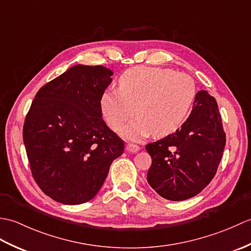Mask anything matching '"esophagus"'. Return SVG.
I'll return each instance as SVG.
<instances>
[{
  "mask_svg": "<svg viewBox=\"0 0 251 251\" xmlns=\"http://www.w3.org/2000/svg\"><path fill=\"white\" fill-rule=\"evenodd\" d=\"M126 150L130 153H137L140 150V148L137 145H134V143H128V145L126 146Z\"/></svg>",
  "mask_w": 251,
  "mask_h": 251,
  "instance_id": "1",
  "label": "esophagus"
}]
</instances>
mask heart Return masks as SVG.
Instances as JSON below:
<instances>
[{
    "label": "heart",
    "mask_w": 251,
    "mask_h": 251,
    "mask_svg": "<svg viewBox=\"0 0 251 251\" xmlns=\"http://www.w3.org/2000/svg\"><path fill=\"white\" fill-rule=\"evenodd\" d=\"M196 96L195 83L185 73L172 69L136 67L123 74L120 88L101 96V111L108 125L119 130L135 114L137 119L122 130L129 140H140L154 132L173 134L188 119Z\"/></svg>",
    "instance_id": "obj_1"
}]
</instances>
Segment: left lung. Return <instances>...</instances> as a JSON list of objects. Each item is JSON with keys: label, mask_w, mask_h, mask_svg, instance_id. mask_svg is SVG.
<instances>
[{"label": "left lung", "mask_w": 251, "mask_h": 251, "mask_svg": "<svg viewBox=\"0 0 251 251\" xmlns=\"http://www.w3.org/2000/svg\"><path fill=\"white\" fill-rule=\"evenodd\" d=\"M225 147L226 132L217 101L206 90H200L180 128L146 146L152 157L148 182L166 200L191 199L215 177Z\"/></svg>", "instance_id": "obj_1"}]
</instances>
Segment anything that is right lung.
<instances>
[{"mask_svg": "<svg viewBox=\"0 0 251 251\" xmlns=\"http://www.w3.org/2000/svg\"><path fill=\"white\" fill-rule=\"evenodd\" d=\"M110 69L76 65L36 93L24 125L31 173L52 200L78 205L96 196L124 141L102 120Z\"/></svg>", "mask_w": 251, "mask_h": 251, "instance_id": "1", "label": "right lung"}]
</instances>
